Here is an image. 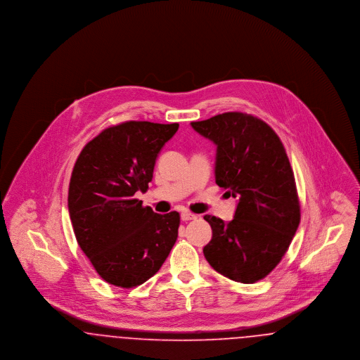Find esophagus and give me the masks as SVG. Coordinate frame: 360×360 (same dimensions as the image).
Instances as JSON below:
<instances>
[{"instance_id":"1","label":"esophagus","mask_w":360,"mask_h":360,"mask_svg":"<svg viewBox=\"0 0 360 360\" xmlns=\"http://www.w3.org/2000/svg\"><path fill=\"white\" fill-rule=\"evenodd\" d=\"M181 219H182V221H190V220H195L197 216L190 213V212H182L181 213Z\"/></svg>"}]
</instances>
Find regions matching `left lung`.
I'll use <instances>...</instances> for the list:
<instances>
[{"instance_id":"8db88e82","label":"left lung","mask_w":360,"mask_h":360,"mask_svg":"<svg viewBox=\"0 0 360 360\" xmlns=\"http://www.w3.org/2000/svg\"><path fill=\"white\" fill-rule=\"evenodd\" d=\"M191 127L216 144V184L238 198L231 221L204 216L212 226L204 255L217 273L254 283L274 270L300 225L289 158L273 128L250 115L228 112Z\"/></svg>"}]
</instances>
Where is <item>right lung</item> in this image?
<instances>
[{
  "label": "right lung",
  "instance_id": "right-lung-1",
  "mask_svg": "<svg viewBox=\"0 0 360 360\" xmlns=\"http://www.w3.org/2000/svg\"><path fill=\"white\" fill-rule=\"evenodd\" d=\"M179 124L127 121L89 141L72 169L69 213L81 250L110 285L135 288L159 271L178 238L179 213L141 206L155 160Z\"/></svg>",
  "mask_w": 360,
  "mask_h": 360
}]
</instances>
